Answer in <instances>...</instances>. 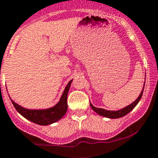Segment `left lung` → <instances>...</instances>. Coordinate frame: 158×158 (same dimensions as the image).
<instances>
[{
    "mask_svg": "<svg viewBox=\"0 0 158 158\" xmlns=\"http://www.w3.org/2000/svg\"><path fill=\"white\" fill-rule=\"evenodd\" d=\"M144 84H145V82H144ZM143 89H144V85H143V88L142 91H141L140 94H139V97L137 98V99H136V101H134V102H133L132 104H130V106H127V107L125 108H123V109H120V110L118 111H109L103 109H98V108H96L94 107V106H93L91 103H90V106H91V109H92L94 112H97V113L100 115H102V116L107 117V118H121V117L127 115V114H128L130 111L133 110V109L135 108V106L138 104V102H139V100H140L141 97H142L143 95Z\"/></svg>",
    "mask_w": 158,
    "mask_h": 158,
    "instance_id": "1",
    "label": "left lung"
}]
</instances>
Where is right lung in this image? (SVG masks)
<instances>
[{
    "label": "right lung",
    "mask_w": 158,
    "mask_h": 158,
    "mask_svg": "<svg viewBox=\"0 0 158 158\" xmlns=\"http://www.w3.org/2000/svg\"><path fill=\"white\" fill-rule=\"evenodd\" d=\"M71 80L67 87L64 89V93L60 98L59 102L52 108L47 109H42V110H31V109H26L22 106L16 104L11 99V102L13 106L16 109V110L29 121L34 123H36L39 125L46 126L49 124L55 123L60 119L67 110V94H68L69 88L70 87V84L72 82Z\"/></svg>",
    "instance_id": "right-lung-1"
}]
</instances>
